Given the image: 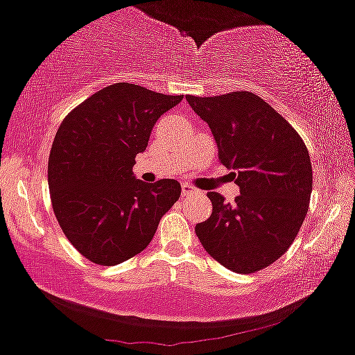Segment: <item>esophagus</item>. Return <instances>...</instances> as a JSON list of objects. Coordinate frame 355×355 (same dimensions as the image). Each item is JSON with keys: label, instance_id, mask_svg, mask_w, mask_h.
Returning a JSON list of instances; mask_svg holds the SVG:
<instances>
[{"label": "esophagus", "instance_id": "obj_1", "mask_svg": "<svg viewBox=\"0 0 355 355\" xmlns=\"http://www.w3.org/2000/svg\"><path fill=\"white\" fill-rule=\"evenodd\" d=\"M197 193H198V190L193 189V187H190L189 184L182 185V196H184V197H189V196H197Z\"/></svg>", "mask_w": 355, "mask_h": 355}]
</instances>
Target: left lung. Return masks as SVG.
Instances as JSON below:
<instances>
[{
	"mask_svg": "<svg viewBox=\"0 0 355 355\" xmlns=\"http://www.w3.org/2000/svg\"><path fill=\"white\" fill-rule=\"evenodd\" d=\"M190 107L209 124L219 162L231 171L241 196L234 204L210 192L212 216L196 225L202 246L227 270L256 272L293 244L311 193L305 143L279 112L248 91L197 97Z\"/></svg>",
	"mask_w": 355,
	"mask_h": 355,
	"instance_id": "obj_1",
	"label": "left lung"
}]
</instances>
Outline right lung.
<instances>
[{"mask_svg": "<svg viewBox=\"0 0 355 355\" xmlns=\"http://www.w3.org/2000/svg\"><path fill=\"white\" fill-rule=\"evenodd\" d=\"M182 97L118 83L62 121L49 157L50 198L70 244L92 263L114 266L141 252L180 197L177 180L145 184L133 166L159 116Z\"/></svg>", "mask_w": 355, "mask_h": 355, "instance_id": "obj_1", "label": "right lung"}]
</instances>
